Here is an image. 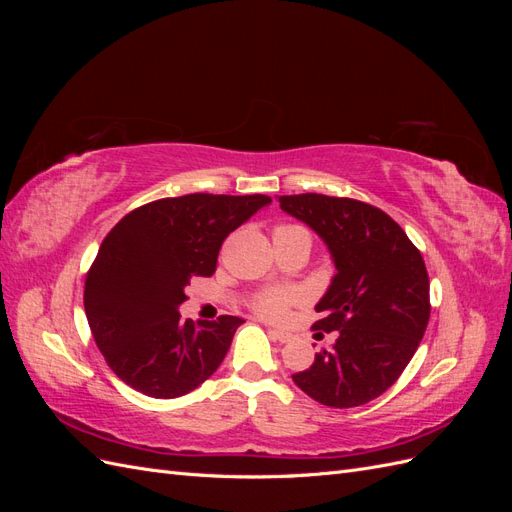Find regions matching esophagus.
Instances as JSON below:
<instances>
[{"label":"esophagus","mask_w":512,"mask_h":512,"mask_svg":"<svg viewBox=\"0 0 512 512\" xmlns=\"http://www.w3.org/2000/svg\"><path fill=\"white\" fill-rule=\"evenodd\" d=\"M269 335H271V339H275V342H280V344H286V342H290V333H286V331H277V329H269Z\"/></svg>","instance_id":"obj_1"}]
</instances>
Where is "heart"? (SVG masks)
I'll return each instance as SVG.
<instances>
[{"instance_id": "obj_1", "label": "heart", "mask_w": 512, "mask_h": 512, "mask_svg": "<svg viewBox=\"0 0 512 512\" xmlns=\"http://www.w3.org/2000/svg\"><path fill=\"white\" fill-rule=\"evenodd\" d=\"M290 232H301V235L309 237V232L303 226L297 224H280L273 230V237H280V235H290ZM297 301V294L288 292V290H262L256 301H254V309L262 316V318H269V320H282L288 312V307Z\"/></svg>"}]
</instances>
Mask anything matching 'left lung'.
<instances>
[{
    "label": "left lung",
    "mask_w": 512,
    "mask_h": 512,
    "mask_svg": "<svg viewBox=\"0 0 512 512\" xmlns=\"http://www.w3.org/2000/svg\"><path fill=\"white\" fill-rule=\"evenodd\" d=\"M280 207L318 232L337 269L312 324L337 333L335 344L292 380L322 406H363L391 389L425 335V260L391 215L361 200L294 194Z\"/></svg>",
    "instance_id": "1"
}]
</instances>
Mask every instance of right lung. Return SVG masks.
Returning <instances> with one entry per match:
<instances>
[{"instance_id": "1", "label": "right lung", "mask_w": 512, "mask_h": 512, "mask_svg": "<svg viewBox=\"0 0 512 512\" xmlns=\"http://www.w3.org/2000/svg\"><path fill=\"white\" fill-rule=\"evenodd\" d=\"M271 196L188 194L130 211L104 237L85 277V314L106 365L134 391L173 399L194 391L220 367L245 322L181 320L192 277L215 271L232 230Z\"/></svg>"}]
</instances>
